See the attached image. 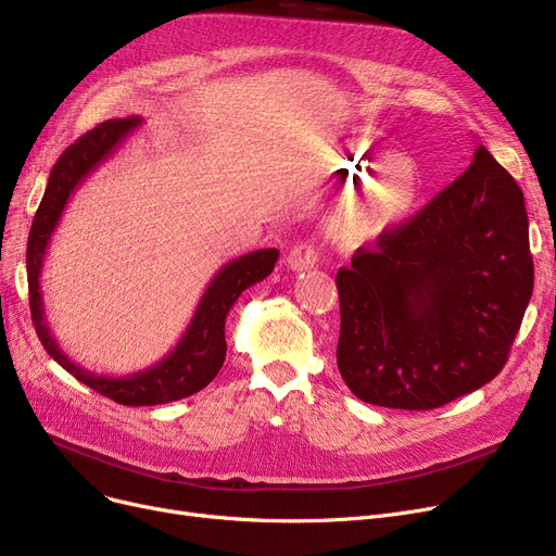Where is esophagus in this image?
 Listing matches in <instances>:
<instances>
[{
  "mask_svg": "<svg viewBox=\"0 0 556 556\" xmlns=\"http://www.w3.org/2000/svg\"><path fill=\"white\" fill-rule=\"evenodd\" d=\"M315 261H317V254H315V248L311 243H298L286 256L288 268L293 273L311 270L315 266Z\"/></svg>",
  "mask_w": 556,
  "mask_h": 556,
  "instance_id": "1",
  "label": "esophagus"
}]
</instances>
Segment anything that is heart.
Here are the masks:
<instances>
[{"mask_svg":"<svg viewBox=\"0 0 556 556\" xmlns=\"http://www.w3.org/2000/svg\"><path fill=\"white\" fill-rule=\"evenodd\" d=\"M327 162L344 178H367L349 214V225L363 237L392 227L410 214L419 200L421 175L415 160L399 153L392 155L369 139H342L333 143Z\"/></svg>","mask_w":556,"mask_h":556,"instance_id":"1","label":"heart"}]
</instances>
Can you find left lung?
I'll use <instances>...</instances> for the list:
<instances>
[{
	"label": "left lung",
	"mask_w": 556,
	"mask_h": 556,
	"mask_svg": "<svg viewBox=\"0 0 556 556\" xmlns=\"http://www.w3.org/2000/svg\"><path fill=\"white\" fill-rule=\"evenodd\" d=\"M338 369L361 401L432 410L501 374L534 290L511 175L478 146L457 178L336 277Z\"/></svg>",
	"instance_id": "8db88e82"
}]
</instances>
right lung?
Returning a JSON list of instances; mask_svg holds the SVG:
<instances>
[{"mask_svg": "<svg viewBox=\"0 0 556 556\" xmlns=\"http://www.w3.org/2000/svg\"><path fill=\"white\" fill-rule=\"evenodd\" d=\"M141 124L139 116H126V119H108L94 130L85 132L76 143L61 155L51 168L49 182L42 195L40 207L36 212L31 231L26 243V275H28V304H31V317L36 333L47 349V354L76 376L80 383L92 388L94 392L122 403V405H160L170 403L200 392L210 386L220 371L227 354L225 342V317L233 302L239 300L245 288L266 279L279 258V250L266 248L233 258L218 270L212 283L191 317V323L175 344L173 352L160 363L146 367L128 376H99L76 365L63 349L53 340L40 290L42 261L51 241V233L67 207L70 195L76 187L90 175L116 146L124 141Z\"/></svg>", "mask_w": 556, "mask_h": 556, "instance_id": "right-lung-1", "label": "right lung"}]
</instances>
